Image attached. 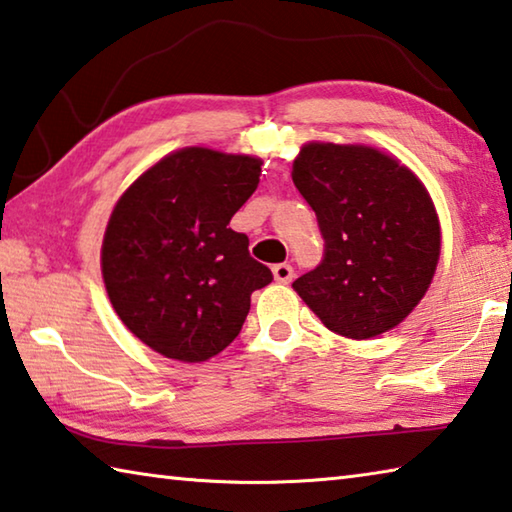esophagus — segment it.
Returning a JSON list of instances; mask_svg holds the SVG:
<instances>
[{"label":"esophagus","instance_id":"obj_1","mask_svg":"<svg viewBox=\"0 0 512 512\" xmlns=\"http://www.w3.org/2000/svg\"><path fill=\"white\" fill-rule=\"evenodd\" d=\"M272 272H274V279L279 283H292V279H294V270H292V265H288V263L274 265Z\"/></svg>","mask_w":512,"mask_h":512}]
</instances>
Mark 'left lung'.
I'll return each mask as SVG.
<instances>
[{
	"label": "left lung",
	"mask_w": 512,
	"mask_h": 512,
	"mask_svg": "<svg viewBox=\"0 0 512 512\" xmlns=\"http://www.w3.org/2000/svg\"><path fill=\"white\" fill-rule=\"evenodd\" d=\"M324 258L292 288L333 333L369 339L398 326L434 279L441 229L425 186L366 146L308 143L292 166Z\"/></svg>",
	"instance_id": "8db88e82"
}]
</instances>
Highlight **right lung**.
I'll return each instance as SVG.
<instances>
[{
    "instance_id": "add662e5",
    "label": "right lung",
    "mask_w": 512,
    "mask_h": 512,
    "mask_svg": "<svg viewBox=\"0 0 512 512\" xmlns=\"http://www.w3.org/2000/svg\"><path fill=\"white\" fill-rule=\"evenodd\" d=\"M261 182V159L184 148L157 161L116 202L103 281L116 315L152 351L204 362L238 337L270 267L229 222Z\"/></svg>"
}]
</instances>
